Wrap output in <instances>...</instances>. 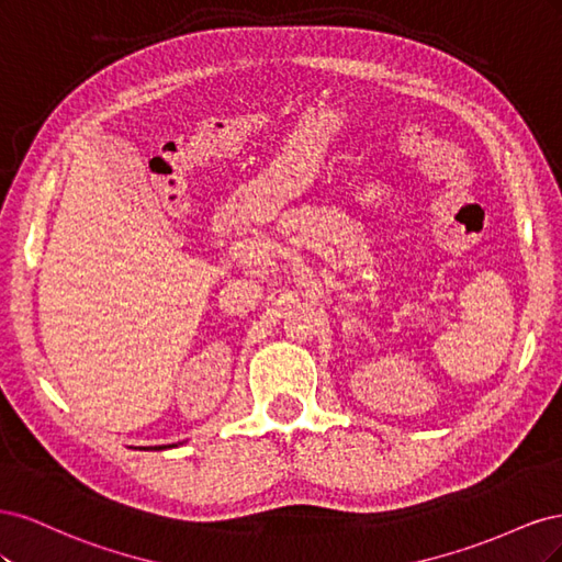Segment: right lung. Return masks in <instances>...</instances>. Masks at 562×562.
Here are the masks:
<instances>
[{
  "label": "right lung",
  "mask_w": 562,
  "mask_h": 562,
  "mask_svg": "<svg viewBox=\"0 0 562 562\" xmlns=\"http://www.w3.org/2000/svg\"><path fill=\"white\" fill-rule=\"evenodd\" d=\"M161 448H166V446H161ZM155 450H157V448H155Z\"/></svg>",
  "instance_id": "right-lung-1"
}]
</instances>
